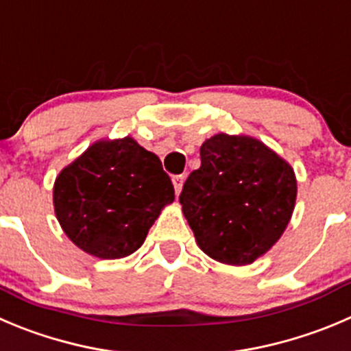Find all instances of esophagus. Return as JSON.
<instances>
[{
	"mask_svg": "<svg viewBox=\"0 0 351 351\" xmlns=\"http://www.w3.org/2000/svg\"><path fill=\"white\" fill-rule=\"evenodd\" d=\"M184 176H173L172 182H173V188H176V195H179L182 189V184H184Z\"/></svg>",
	"mask_w": 351,
	"mask_h": 351,
	"instance_id": "34e87169",
	"label": "esophagus"
}]
</instances>
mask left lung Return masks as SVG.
Masks as SVG:
<instances>
[{
	"label": "left lung",
	"instance_id": "1",
	"mask_svg": "<svg viewBox=\"0 0 351 351\" xmlns=\"http://www.w3.org/2000/svg\"><path fill=\"white\" fill-rule=\"evenodd\" d=\"M202 167L179 202L199 248L213 260L248 265L285 232L296 202L291 165L250 136L220 134L199 148Z\"/></svg>",
	"mask_w": 351,
	"mask_h": 351
}]
</instances>
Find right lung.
Listing matches in <instances>:
<instances>
[{
    "instance_id": "1",
    "label": "right lung",
    "mask_w": 351,
    "mask_h": 351,
    "mask_svg": "<svg viewBox=\"0 0 351 351\" xmlns=\"http://www.w3.org/2000/svg\"><path fill=\"white\" fill-rule=\"evenodd\" d=\"M173 198L158 156L129 136L96 141L58 173L53 188L63 232L103 260L134 253Z\"/></svg>"
}]
</instances>
